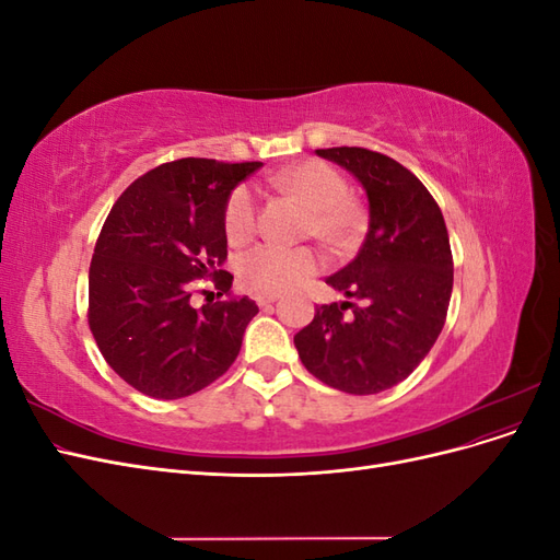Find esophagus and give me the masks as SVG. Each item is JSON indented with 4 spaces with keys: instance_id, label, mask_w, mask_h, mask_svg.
<instances>
[{
    "instance_id": "obj_1",
    "label": "esophagus",
    "mask_w": 560,
    "mask_h": 560,
    "mask_svg": "<svg viewBox=\"0 0 560 560\" xmlns=\"http://www.w3.org/2000/svg\"><path fill=\"white\" fill-rule=\"evenodd\" d=\"M278 299H280V294H257V296H254V301H257L261 308L270 306V303H276Z\"/></svg>"
}]
</instances>
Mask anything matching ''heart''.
I'll list each match as a JSON object with an SVG mask.
<instances>
[{
	"label": "heart",
	"instance_id": "b5f03b06",
	"mask_svg": "<svg viewBox=\"0 0 560 560\" xmlns=\"http://www.w3.org/2000/svg\"><path fill=\"white\" fill-rule=\"evenodd\" d=\"M280 194L296 198L308 208L306 233L336 254L358 249L369 231V210L350 194V184L341 171L327 161L308 159L273 175ZM224 235L231 245H245L259 229V196L252 184L233 186L224 202ZM322 266L313 247L259 245L243 254L238 273L254 292L278 294L301 284Z\"/></svg>",
	"mask_w": 560,
	"mask_h": 560
}]
</instances>
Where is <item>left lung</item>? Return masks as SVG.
Instances as JSON below:
<instances>
[{"label": "left lung", "mask_w": 560, "mask_h": 560, "mask_svg": "<svg viewBox=\"0 0 560 560\" xmlns=\"http://www.w3.org/2000/svg\"><path fill=\"white\" fill-rule=\"evenodd\" d=\"M317 156L362 182L371 222L358 257L327 278L359 303L317 306L294 346L325 385L376 395L409 376L444 329L453 290L448 231L425 184L395 159L362 147L317 149Z\"/></svg>", "instance_id": "8db88e82"}]
</instances>
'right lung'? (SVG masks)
Segmentation results:
<instances>
[{
    "instance_id": "obj_1",
    "label": "right lung",
    "mask_w": 560,
    "mask_h": 560,
    "mask_svg": "<svg viewBox=\"0 0 560 560\" xmlns=\"http://www.w3.org/2000/svg\"><path fill=\"white\" fill-rule=\"evenodd\" d=\"M257 167L163 163L135 179L107 214L89 270V327L107 364L142 395H194L238 358L259 308L231 296L222 214L233 186ZM198 279H212L228 301L194 310Z\"/></svg>"
}]
</instances>
